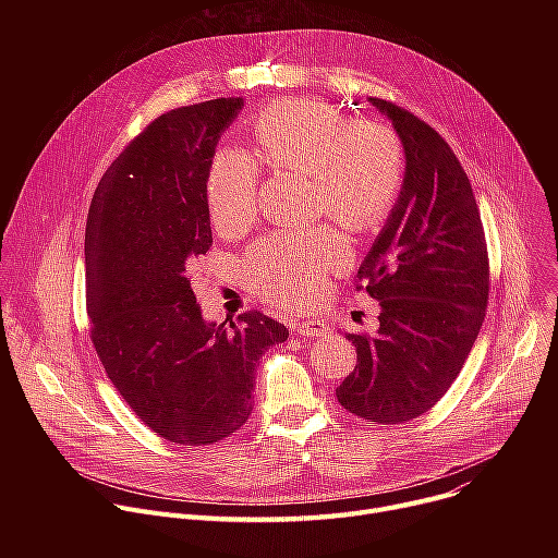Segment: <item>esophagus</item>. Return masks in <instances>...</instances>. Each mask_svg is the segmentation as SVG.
<instances>
[{
    "mask_svg": "<svg viewBox=\"0 0 558 558\" xmlns=\"http://www.w3.org/2000/svg\"><path fill=\"white\" fill-rule=\"evenodd\" d=\"M293 329L302 338H323L329 333V327H325L320 320H302V323H295Z\"/></svg>",
    "mask_w": 558,
    "mask_h": 558,
    "instance_id": "1",
    "label": "esophagus"
}]
</instances>
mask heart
<instances>
[{"label":"heart","mask_w":558,"mask_h":558,"mask_svg":"<svg viewBox=\"0 0 558 558\" xmlns=\"http://www.w3.org/2000/svg\"><path fill=\"white\" fill-rule=\"evenodd\" d=\"M252 134L276 168L308 170L315 209L331 211L353 229L377 225L395 205L407 174L400 134L375 119L351 121L317 99H280L252 119ZM260 168L235 145H220L209 163L205 194L211 222L241 231L258 214ZM351 247L333 227L274 231L245 258V278L265 300L304 306L344 267Z\"/></svg>","instance_id":"1"}]
</instances>
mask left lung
Here are the masks:
<instances>
[{"mask_svg": "<svg viewBox=\"0 0 558 558\" xmlns=\"http://www.w3.org/2000/svg\"><path fill=\"white\" fill-rule=\"evenodd\" d=\"M400 134L407 174L357 269L379 302L373 336L347 333L357 364L336 388L357 417L402 424L430 411L459 375L488 304V252L470 181L424 121L368 99Z\"/></svg>", "mask_w": 558, "mask_h": 558, "instance_id": "obj_1", "label": "left lung"}]
</instances>
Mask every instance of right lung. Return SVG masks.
Listing matches in <instances>:
<instances>
[{"label": "right lung", "mask_w": 558, "mask_h": 558, "mask_svg": "<svg viewBox=\"0 0 558 558\" xmlns=\"http://www.w3.org/2000/svg\"><path fill=\"white\" fill-rule=\"evenodd\" d=\"M243 106L214 99L151 121L108 168L88 211L93 344L138 420L183 446L247 422L258 360L289 338L260 311L207 323L187 280V263L211 245V156Z\"/></svg>", "instance_id": "right-lung-1"}]
</instances>
